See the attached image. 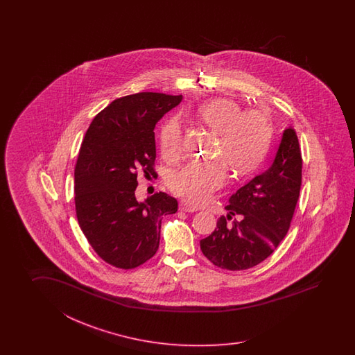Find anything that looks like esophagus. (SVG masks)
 <instances>
[{"label":"esophagus","instance_id":"1","mask_svg":"<svg viewBox=\"0 0 355 355\" xmlns=\"http://www.w3.org/2000/svg\"><path fill=\"white\" fill-rule=\"evenodd\" d=\"M180 211H188V213H193V211H198V208L194 207V205H191V204H189L187 200H181Z\"/></svg>","mask_w":355,"mask_h":355}]
</instances>
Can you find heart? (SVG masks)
Segmentation results:
<instances>
[{
  "label": "heart",
  "mask_w": 355,
  "mask_h": 355,
  "mask_svg": "<svg viewBox=\"0 0 355 355\" xmlns=\"http://www.w3.org/2000/svg\"><path fill=\"white\" fill-rule=\"evenodd\" d=\"M198 116L205 127L218 135V144L214 147L217 159L191 161L173 175L170 188L189 203L200 205L209 202L225 185L226 164L234 176H245L255 170L264 157L272 130L263 114L242 112L241 106L228 98H216L204 104L199 107ZM159 147L166 159L180 156L181 129L176 119H170L161 128Z\"/></svg>",
  "instance_id": "heart-1"
}]
</instances>
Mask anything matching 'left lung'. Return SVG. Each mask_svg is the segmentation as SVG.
I'll list each match as a JSON object with an SVG mask.
<instances>
[{
    "label": "left lung",
    "mask_w": 355,
    "mask_h": 355,
    "mask_svg": "<svg viewBox=\"0 0 355 355\" xmlns=\"http://www.w3.org/2000/svg\"><path fill=\"white\" fill-rule=\"evenodd\" d=\"M302 157L295 129H284L272 165L228 199L227 217L200 241L204 257L227 270H245L270 257L287 234L298 202Z\"/></svg>",
    "instance_id": "left-lung-1"
}]
</instances>
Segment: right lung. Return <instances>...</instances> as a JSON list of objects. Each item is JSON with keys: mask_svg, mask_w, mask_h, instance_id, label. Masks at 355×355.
Wrapping results in <instances>:
<instances>
[{"mask_svg": "<svg viewBox=\"0 0 355 355\" xmlns=\"http://www.w3.org/2000/svg\"><path fill=\"white\" fill-rule=\"evenodd\" d=\"M182 96L138 92L116 98L94 118L75 168L78 225L91 248L107 264L133 269L159 249L161 220L178 211V200L156 193L138 202L137 175L156 176V123Z\"/></svg>", "mask_w": 355, "mask_h": 355, "instance_id": "1", "label": "right lung"}]
</instances>
